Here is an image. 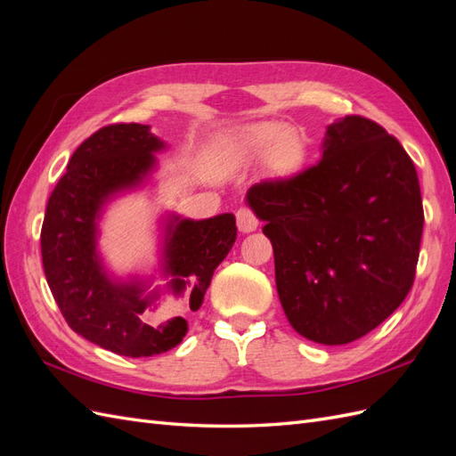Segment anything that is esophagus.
Wrapping results in <instances>:
<instances>
[{
  "label": "esophagus",
  "instance_id": "34e87169",
  "mask_svg": "<svg viewBox=\"0 0 456 456\" xmlns=\"http://www.w3.org/2000/svg\"><path fill=\"white\" fill-rule=\"evenodd\" d=\"M236 218H238V228L243 233L255 232L256 226H258V218L255 216V213L251 209H247V207H241V209H238Z\"/></svg>",
  "mask_w": 456,
  "mask_h": 456
}]
</instances>
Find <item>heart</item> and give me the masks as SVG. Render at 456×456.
I'll use <instances>...</instances> for the list:
<instances>
[{"mask_svg":"<svg viewBox=\"0 0 456 456\" xmlns=\"http://www.w3.org/2000/svg\"><path fill=\"white\" fill-rule=\"evenodd\" d=\"M238 151L245 159L262 158L268 151V165L278 173H293L305 156V142L293 129L275 123H260L247 127L238 136Z\"/></svg>","mask_w":456,"mask_h":456,"instance_id":"heart-1","label":"heart"}]
</instances>
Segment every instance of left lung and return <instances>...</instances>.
Instances as JSON below:
<instances>
[{
    "mask_svg": "<svg viewBox=\"0 0 456 456\" xmlns=\"http://www.w3.org/2000/svg\"><path fill=\"white\" fill-rule=\"evenodd\" d=\"M245 201L266 223L280 302L305 338H362L411 291L424 226L419 176L379 123L335 119L320 161L251 186Z\"/></svg>",
    "mask_w": 456,
    "mask_h": 456,
    "instance_id": "1",
    "label": "left lung"
}]
</instances>
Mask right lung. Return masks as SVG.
Listing matches in <instances>:
<instances>
[{
	"label": "right lung",
	"instance_id": "obj_1",
	"mask_svg": "<svg viewBox=\"0 0 456 456\" xmlns=\"http://www.w3.org/2000/svg\"><path fill=\"white\" fill-rule=\"evenodd\" d=\"M167 148L141 123H118L91 134L74 151L49 198L41 228V258L51 293L77 335L104 350L150 357L175 348L188 330L183 315L154 317L165 297L196 312L216 266L238 236L236 216L159 218L156 275L118 278L99 251L101 218L110 201L141 190L158 171L156 154Z\"/></svg>",
	"mask_w": 456,
	"mask_h": 456
}]
</instances>
